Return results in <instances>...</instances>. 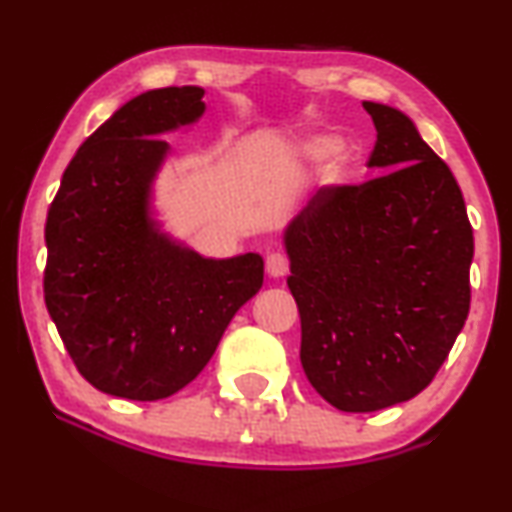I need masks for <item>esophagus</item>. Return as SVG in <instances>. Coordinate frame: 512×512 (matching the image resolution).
Segmentation results:
<instances>
[{"instance_id": "1", "label": "esophagus", "mask_w": 512, "mask_h": 512, "mask_svg": "<svg viewBox=\"0 0 512 512\" xmlns=\"http://www.w3.org/2000/svg\"><path fill=\"white\" fill-rule=\"evenodd\" d=\"M267 274L272 279H281V276L288 274V260L281 255V252H272L267 255Z\"/></svg>"}]
</instances>
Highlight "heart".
Listing matches in <instances>:
<instances>
[{"mask_svg":"<svg viewBox=\"0 0 512 512\" xmlns=\"http://www.w3.org/2000/svg\"><path fill=\"white\" fill-rule=\"evenodd\" d=\"M291 159L298 164L322 162L317 171V188L322 193H336L357 176L355 150L329 133H312L291 147Z\"/></svg>","mask_w":512,"mask_h":512,"instance_id":"b5f03b06","label":"heart"}]
</instances>
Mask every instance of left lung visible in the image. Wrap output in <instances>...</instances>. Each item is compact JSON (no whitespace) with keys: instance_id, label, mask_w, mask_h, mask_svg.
I'll return each mask as SVG.
<instances>
[{"instance_id":"left-lung-1","label":"left lung","mask_w":512,"mask_h":512,"mask_svg":"<svg viewBox=\"0 0 512 512\" xmlns=\"http://www.w3.org/2000/svg\"><path fill=\"white\" fill-rule=\"evenodd\" d=\"M362 186L319 193L283 229L300 362L326 403L374 412L432 384L470 312L472 226L458 181L389 104Z\"/></svg>"}]
</instances>
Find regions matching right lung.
I'll return each instance as SVG.
<instances>
[{
  "mask_svg": "<svg viewBox=\"0 0 512 512\" xmlns=\"http://www.w3.org/2000/svg\"><path fill=\"white\" fill-rule=\"evenodd\" d=\"M202 95L197 85L159 88L116 109L78 147L47 212L49 317L78 372L109 396H174L262 288L257 252L202 257L155 219L162 135L200 121Z\"/></svg>",
  "mask_w": 512,
  "mask_h": 512,
  "instance_id": "obj_1",
  "label": "right lung"
}]
</instances>
